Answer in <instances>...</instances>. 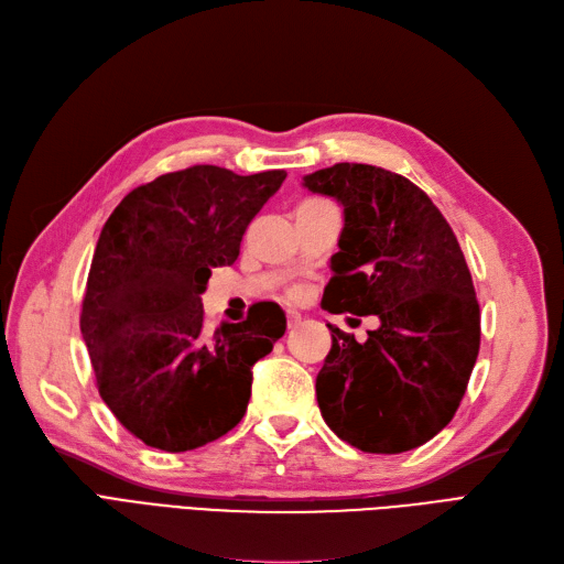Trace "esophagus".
Wrapping results in <instances>:
<instances>
[{"label":"esophagus","mask_w":564,"mask_h":564,"mask_svg":"<svg viewBox=\"0 0 564 564\" xmlns=\"http://www.w3.org/2000/svg\"><path fill=\"white\" fill-rule=\"evenodd\" d=\"M302 323V316L297 312H288V330H295Z\"/></svg>","instance_id":"esophagus-1"}]
</instances>
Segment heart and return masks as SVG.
<instances>
[{"instance_id":"b5f03b06","label":"heart","mask_w":564,"mask_h":564,"mask_svg":"<svg viewBox=\"0 0 564 564\" xmlns=\"http://www.w3.org/2000/svg\"><path fill=\"white\" fill-rule=\"evenodd\" d=\"M295 295H297V293H295Z\"/></svg>"}]
</instances>
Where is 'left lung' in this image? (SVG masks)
I'll list each match as a JSON object with an SVG mask.
<instances>
[{"instance_id": "8db88e82", "label": "left lung", "mask_w": 564, "mask_h": 564, "mask_svg": "<svg viewBox=\"0 0 564 564\" xmlns=\"http://www.w3.org/2000/svg\"><path fill=\"white\" fill-rule=\"evenodd\" d=\"M304 187L344 206L321 306L379 318L366 341L328 325L316 377L325 424L372 454L420 447L457 412L480 349V306L457 236L408 177L335 163Z\"/></svg>"}]
</instances>
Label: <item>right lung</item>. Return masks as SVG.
<instances>
[{
	"mask_svg": "<svg viewBox=\"0 0 564 564\" xmlns=\"http://www.w3.org/2000/svg\"><path fill=\"white\" fill-rule=\"evenodd\" d=\"M285 175L192 166L135 187L107 217L79 325L100 398L144 445L196 449L243 420L252 366L283 337L285 314L260 302L208 335L202 295Z\"/></svg>",
	"mask_w": 564,
	"mask_h": 564,
	"instance_id": "1",
	"label": "right lung"
}]
</instances>
